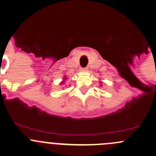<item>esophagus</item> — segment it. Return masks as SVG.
Segmentation results:
<instances>
[{
    "label": "esophagus",
    "mask_w": 156,
    "mask_h": 156,
    "mask_svg": "<svg viewBox=\"0 0 156 156\" xmlns=\"http://www.w3.org/2000/svg\"><path fill=\"white\" fill-rule=\"evenodd\" d=\"M88 69L87 68H82L81 69V71L83 72V73H85V72H87Z\"/></svg>",
    "instance_id": "1"
}]
</instances>
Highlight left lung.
<instances>
[{
	"instance_id": "left-lung-1",
	"label": "left lung",
	"mask_w": 156,
	"mask_h": 156,
	"mask_svg": "<svg viewBox=\"0 0 156 156\" xmlns=\"http://www.w3.org/2000/svg\"><path fill=\"white\" fill-rule=\"evenodd\" d=\"M100 83H101V84H100V86H101V82H100Z\"/></svg>"
}]
</instances>
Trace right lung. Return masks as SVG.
<instances>
[{
	"label": "right lung",
	"mask_w": 156,
	"mask_h": 156,
	"mask_svg": "<svg viewBox=\"0 0 156 156\" xmlns=\"http://www.w3.org/2000/svg\"><path fill=\"white\" fill-rule=\"evenodd\" d=\"M66 80H67V77H66V76H64V78H63L62 81V82L60 83V84H61V85L65 84V83H66Z\"/></svg>",
	"instance_id": "add662e5"
}]
</instances>
